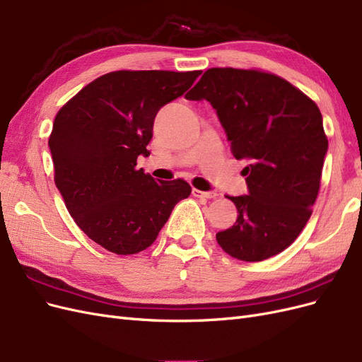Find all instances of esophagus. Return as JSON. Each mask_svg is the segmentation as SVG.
I'll list each match as a JSON object with an SVG mask.
<instances>
[{"label":"esophagus","mask_w":362,"mask_h":362,"mask_svg":"<svg viewBox=\"0 0 362 362\" xmlns=\"http://www.w3.org/2000/svg\"><path fill=\"white\" fill-rule=\"evenodd\" d=\"M193 196H196V198H206V199H213L217 196L216 192H202V190H198V189H193Z\"/></svg>","instance_id":"obj_1"}]
</instances>
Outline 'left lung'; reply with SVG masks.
<instances>
[{"label": "left lung", "instance_id": "left-lung-1", "mask_svg": "<svg viewBox=\"0 0 362 362\" xmlns=\"http://www.w3.org/2000/svg\"><path fill=\"white\" fill-rule=\"evenodd\" d=\"M185 98L206 100L246 160L247 194L228 196L235 223L217 243L242 261H262L287 249L311 217L320 189L327 139L319 107L278 75L211 68Z\"/></svg>", "mask_w": 362, "mask_h": 362}]
</instances>
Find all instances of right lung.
<instances>
[{"label":"right lung","mask_w":362,"mask_h":362,"mask_svg":"<svg viewBox=\"0 0 362 362\" xmlns=\"http://www.w3.org/2000/svg\"><path fill=\"white\" fill-rule=\"evenodd\" d=\"M201 71H116L76 93L54 119L48 140L54 181L75 223L117 255L145 250L192 187L157 182L137 157H148L154 119L187 92Z\"/></svg>","instance_id":"add662e5"}]
</instances>
